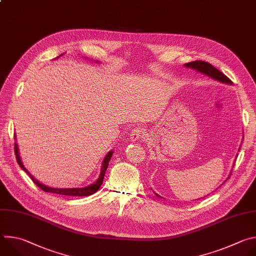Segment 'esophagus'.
I'll return each instance as SVG.
<instances>
[{
    "mask_svg": "<svg viewBox=\"0 0 256 256\" xmlns=\"http://www.w3.org/2000/svg\"><path fill=\"white\" fill-rule=\"evenodd\" d=\"M144 138V130L140 128H136L134 130H132V132L130 134V138L132 142H136V140H140Z\"/></svg>",
    "mask_w": 256,
    "mask_h": 256,
    "instance_id": "obj_1",
    "label": "esophagus"
}]
</instances>
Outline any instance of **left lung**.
Segmentation results:
<instances>
[{"label":"left lung","mask_w":256,"mask_h":256,"mask_svg":"<svg viewBox=\"0 0 256 256\" xmlns=\"http://www.w3.org/2000/svg\"><path fill=\"white\" fill-rule=\"evenodd\" d=\"M184 66L188 68H192V70H198V72H200V74L204 75V76H208L210 77V79L212 80H216L218 82L220 83H223V84H227V85H233L232 84V81L226 77L222 72L218 70V68H216L214 66H212L210 62H202V60H196V62H188V64H184ZM237 157V156H236ZM234 166V165H233ZM230 176V175H229ZM228 176V178H229ZM227 178V179H228ZM227 179L225 181H227ZM157 196L161 198L159 194H157L155 192H153Z\"/></svg>","instance_id":"1"}]
</instances>
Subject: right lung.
Masks as SVG:
<instances>
[{"instance_id": "1", "label": "right lung", "mask_w": 256, "mask_h": 256, "mask_svg": "<svg viewBox=\"0 0 256 256\" xmlns=\"http://www.w3.org/2000/svg\"><path fill=\"white\" fill-rule=\"evenodd\" d=\"M64 54H62L60 56H62ZM58 58V56L56 58ZM15 140H16V136H15ZM15 155H16V159H17V162L19 164V166L30 176V178L32 179V181L34 182V184L38 186L40 188H42L44 192H52V194H60V196H91L93 194H95L99 188L101 186L102 182H103V178H104V175H105V171L108 167V163L109 161H110L112 155H114V151H109L106 156L104 157L103 161H102V164H101V171H100V174H99V177L97 178V180L95 182H93L92 184L88 186H85V188H50V186H48L46 184H42V182H40L38 179L34 178L33 175L30 174V172L25 168V166L23 165L22 163V160H21V157L19 155V149H18V144H17V142H15Z\"/></svg>"}]
</instances>
